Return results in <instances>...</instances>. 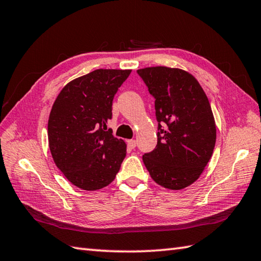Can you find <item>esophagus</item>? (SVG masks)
I'll return each instance as SVG.
<instances>
[{
	"mask_svg": "<svg viewBox=\"0 0 261 261\" xmlns=\"http://www.w3.org/2000/svg\"><path fill=\"white\" fill-rule=\"evenodd\" d=\"M127 146H129L131 149H135L137 147V141L135 139L127 140Z\"/></svg>",
	"mask_w": 261,
	"mask_h": 261,
	"instance_id": "esophagus-1",
	"label": "esophagus"
}]
</instances>
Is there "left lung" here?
<instances>
[{"instance_id":"8db88e82","label":"left lung","mask_w":261,"mask_h":261,"mask_svg":"<svg viewBox=\"0 0 261 261\" xmlns=\"http://www.w3.org/2000/svg\"><path fill=\"white\" fill-rule=\"evenodd\" d=\"M154 97L158 141L142 156L151 178L168 190L195 181L212 157L216 126L206 94L187 71L164 66L137 70Z\"/></svg>"}]
</instances>
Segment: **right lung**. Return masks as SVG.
Masks as SVG:
<instances>
[{"label":"right lung","mask_w":261,"mask_h":261,"mask_svg":"<svg viewBox=\"0 0 261 261\" xmlns=\"http://www.w3.org/2000/svg\"><path fill=\"white\" fill-rule=\"evenodd\" d=\"M130 69H96L69 82L55 101L48 142L55 164L71 184L96 191L120 170L126 145L108 129L112 102Z\"/></svg>","instance_id":"obj_1"}]
</instances>
